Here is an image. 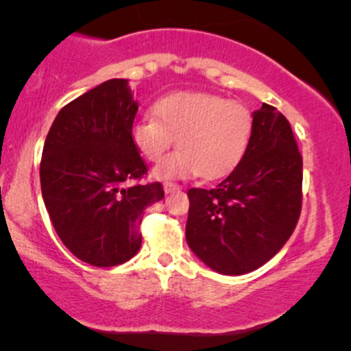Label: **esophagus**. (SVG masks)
Instances as JSON below:
<instances>
[{
    "mask_svg": "<svg viewBox=\"0 0 351 351\" xmlns=\"http://www.w3.org/2000/svg\"><path fill=\"white\" fill-rule=\"evenodd\" d=\"M162 189H165V193H175L180 190V185H176V183H171V182H166Z\"/></svg>",
    "mask_w": 351,
    "mask_h": 351,
    "instance_id": "34e87169",
    "label": "esophagus"
}]
</instances>
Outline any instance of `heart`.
Segmentation results:
<instances>
[{"label":"heart","instance_id":"1","mask_svg":"<svg viewBox=\"0 0 351 351\" xmlns=\"http://www.w3.org/2000/svg\"><path fill=\"white\" fill-rule=\"evenodd\" d=\"M154 117H144L130 127V139L147 161H158L156 180L219 178L241 161L250 144L253 117L238 101L212 93L178 91L159 98Z\"/></svg>","mask_w":351,"mask_h":351}]
</instances>
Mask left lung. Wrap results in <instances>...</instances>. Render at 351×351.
Wrapping results in <instances>:
<instances>
[{
  "label": "left lung",
  "instance_id": "8db88e82",
  "mask_svg": "<svg viewBox=\"0 0 351 351\" xmlns=\"http://www.w3.org/2000/svg\"><path fill=\"white\" fill-rule=\"evenodd\" d=\"M186 243L222 275H244L275 256L302 207V156L289 120L271 105L253 112L239 165L210 190H189Z\"/></svg>",
  "mask_w": 351,
  "mask_h": 351
}]
</instances>
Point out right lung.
<instances>
[{
	"label": "right lung",
	"mask_w": 351,
	"mask_h": 351,
	"mask_svg": "<svg viewBox=\"0 0 351 351\" xmlns=\"http://www.w3.org/2000/svg\"><path fill=\"white\" fill-rule=\"evenodd\" d=\"M137 101L127 80H108L56 117L40 161L45 208L77 260L115 267L139 251L144 210L165 197L130 139ZM133 185L130 186V183Z\"/></svg>",
	"instance_id": "right-lung-1"
}]
</instances>
